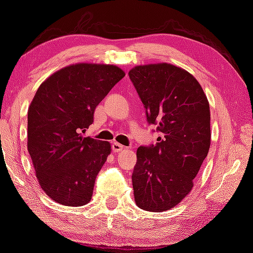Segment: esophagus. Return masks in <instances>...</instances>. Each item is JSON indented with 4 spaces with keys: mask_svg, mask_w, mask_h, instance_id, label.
I'll list each match as a JSON object with an SVG mask.
<instances>
[{
    "mask_svg": "<svg viewBox=\"0 0 253 253\" xmlns=\"http://www.w3.org/2000/svg\"><path fill=\"white\" fill-rule=\"evenodd\" d=\"M112 148H113V151H114V153H121V151L125 149L126 147H124L123 145L118 144V142H114L113 146H112Z\"/></svg>",
    "mask_w": 253,
    "mask_h": 253,
    "instance_id": "obj_1",
    "label": "esophagus"
}]
</instances>
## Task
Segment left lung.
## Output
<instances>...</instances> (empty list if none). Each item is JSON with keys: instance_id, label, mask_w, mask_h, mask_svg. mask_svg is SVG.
<instances>
[{"instance_id": "8db88e82", "label": "left lung", "mask_w": 253, "mask_h": 253, "mask_svg": "<svg viewBox=\"0 0 253 253\" xmlns=\"http://www.w3.org/2000/svg\"><path fill=\"white\" fill-rule=\"evenodd\" d=\"M129 77L157 124V144L137 149L132 172L136 205L151 212L176 207L194 187L211 142L210 108L203 87L189 72L168 63L132 67Z\"/></svg>"}]
</instances>
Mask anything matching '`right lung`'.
<instances>
[{
	"label": "right lung",
	"mask_w": 253,
	"mask_h": 253,
	"mask_svg": "<svg viewBox=\"0 0 253 253\" xmlns=\"http://www.w3.org/2000/svg\"><path fill=\"white\" fill-rule=\"evenodd\" d=\"M124 76L116 65L76 63L53 73L36 90L27 113V150L41 188L55 203L81 207L90 201L112 145L81 131Z\"/></svg>",
	"instance_id": "1"
}]
</instances>
